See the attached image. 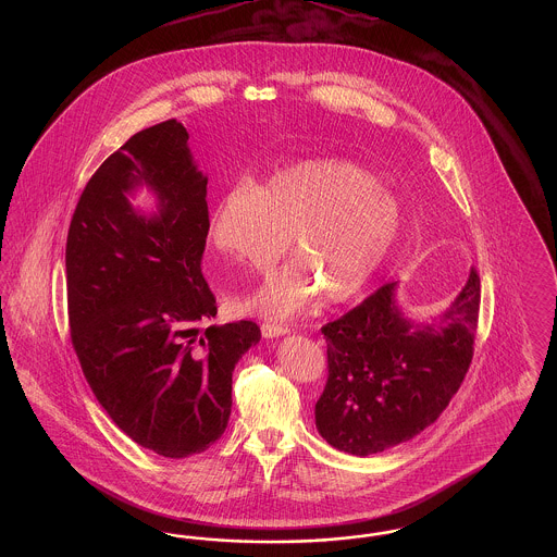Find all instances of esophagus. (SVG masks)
I'll list each match as a JSON object with an SVG mask.
<instances>
[{"mask_svg":"<svg viewBox=\"0 0 557 557\" xmlns=\"http://www.w3.org/2000/svg\"><path fill=\"white\" fill-rule=\"evenodd\" d=\"M261 332L265 338H280L284 334H288V325H280V323H263Z\"/></svg>","mask_w":557,"mask_h":557,"instance_id":"1","label":"esophagus"}]
</instances>
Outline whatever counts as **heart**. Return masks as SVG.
<instances>
[{
    "label": "heart",
    "instance_id": "obj_1",
    "mask_svg": "<svg viewBox=\"0 0 557 557\" xmlns=\"http://www.w3.org/2000/svg\"><path fill=\"white\" fill-rule=\"evenodd\" d=\"M403 227V207L370 169L348 160H302L261 187L238 184L214 202L212 248L252 271L273 265L290 238L296 259L269 273L236 309L261 318H294L319 292L332 305L370 286Z\"/></svg>",
    "mask_w": 557,
    "mask_h": 557
}]
</instances>
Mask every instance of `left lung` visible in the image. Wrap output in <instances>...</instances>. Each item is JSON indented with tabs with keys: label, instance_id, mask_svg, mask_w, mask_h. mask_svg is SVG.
Segmentation results:
<instances>
[{
	"label": "left lung",
	"instance_id": "obj_1",
	"mask_svg": "<svg viewBox=\"0 0 557 557\" xmlns=\"http://www.w3.org/2000/svg\"><path fill=\"white\" fill-rule=\"evenodd\" d=\"M397 286H382L321 327L330 375L315 405V425L334 449L350 455L382 453L434 424L472 363L476 269L430 323L403 311Z\"/></svg>",
	"mask_w": 557,
	"mask_h": 557
}]
</instances>
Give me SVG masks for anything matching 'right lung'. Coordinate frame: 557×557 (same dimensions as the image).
<instances>
[{"label": "right lung", "mask_w": 557, "mask_h": 557, "mask_svg": "<svg viewBox=\"0 0 557 557\" xmlns=\"http://www.w3.org/2000/svg\"><path fill=\"white\" fill-rule=\"evenodd\" d=\"M175 119L135 133L81 194L66 238L71 338L112 422L144 449H209L232 413V373L261 330L209 325L216 302L200 261L207 184ZM146 186L154 212L133 210Z\"/></svg>", "instance_id": "obj_1"}]
</instances>
